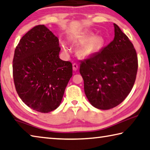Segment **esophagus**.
I'll return each mask as SVG.
<instances>
[{"instance_id":"34e87169","label":"esophagus","mask_w":150,"mask_h":150,"mask_svg":"<svg viewBox=\"0 0 150 150\" xmlns=\"http://www.w3.org/2000/svg\"><path fill=\"white\" fill-rule=\"evenodd\" d=\"M78 67H79V66H78V64L77 63L73 64V70L77 71L78 69Z\"/></svg>"}]
</instances>
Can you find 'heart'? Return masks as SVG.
<instances>
[{
    "instance_id": "obj_1",
    "label": "heart",
    "mask_w": 150,
    "mask_h": 150,
    "mask_svg": "<svg viewBox=\"0 0 150 150\" xmlns=\"http://www.w3.org/2000/svg\"><path fill=\"white\" fill-rule=\"evenodd\" d=\"M75 41L84 42L79 52V54L82 58H89L95 55L100 50L103 45L102 38L99 36H94L92 33L78 35L75 39ZM62 45L64 49H66L64 42H62Z\"/></svg>"
}]
</instances>
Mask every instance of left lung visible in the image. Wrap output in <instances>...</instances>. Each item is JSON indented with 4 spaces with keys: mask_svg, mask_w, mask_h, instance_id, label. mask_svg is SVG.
Instances as JSON below:
<instances>
[{
    "mask_svg": "<svg viewBox=\"0 0 150 150\" xmlns=\"http://www.w3.org/2000/svg\"><path fill=\"white\" fill-rule=\"evenodd\" d=\"M115 37L100 52L81 61L79 71L90 103L110 110L123 101L137 77L138 56L132 43L115 23Z\"/></svg>",
    "mask_w": 150,
    "mask_h": 150,
    "instance_id": "8db88e82",
    "label": "left lung"
}]
</instances>
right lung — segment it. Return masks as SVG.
<instances>
[{
  "instance_id": "1",
  "label": "right lung",
  "mask_w": 150,
  "mask_h": 150,
  "mask_svg": "<svg viewBox=\"0 0 150 150\" xmlns=\"http://www.w3.org/2000/svg\"><path fill=\"white\" fill-rule=\"evenodd\" d=\"M59 39L44 25L23 35L14 51L13 77L21 100L33 110L48 113L58 107L72 77V64L59 58Z\"/></svg>"
}]
</instances>
